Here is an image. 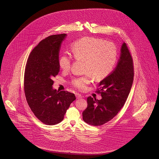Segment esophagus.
<instances>
[{
  "label": "esophagus",
  "instance_id": "obj_1",
  "mask_svg": "<svg viewBox=\"0 0 159 159\" xmlns=\"http://www.w3.org/2000/svg\"><path fill=\"white\" fill-rule=\"evenodd\" d=\"M76 98L77 99L81 98H82V96L80 94V93H76Z\"/></svg>",
  "mask_w": 159,
  "mask_h": 159
}]
</instances>
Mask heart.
<instances>
[{
  "label": "heart",
  "instance_id": "b5f03b06",
  "mask_svg": "<svg viewBox=\"0 0 159 159\" xmlns=\"http://www.w3.org/2000/svg\"><path fill=\"white\" fill-rule=\"evenodd\" d=\"M71 51L76 60L84 61V72L86 75L72 80V84L83 90L91 83V75L96 80H101L113 70L117 61V50L113 43L106 40L84 37L76 42L71 46ZM60 68L67 71L71 67V58L66 54L58 60Z\"/></svg>",
  "mask_w": 159,
  "mask_h": 159
}]
</instances>
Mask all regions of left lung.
<instances>
[{
	"instance_id": "1",
	"label": "left lung",
	"mask_w": 159,
	"mask_h": 159,
	"mask_svg": "<svg viewBox=\"0 0 159 159\" xmlns=\"http://www.w3.org/2000/svg\"><path fill=\"white\" fill-rule=\"evenodd\" d=\"M133 61L128 47L123 43L117 66L99 83L102 99L89 97L88 107L82 113L86 123L99 126L111 120L124 106L134 80Z\"/></svg>"
}]
</instances>
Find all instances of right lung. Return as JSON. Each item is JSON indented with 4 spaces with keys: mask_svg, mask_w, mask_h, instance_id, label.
<instances>
[{
    "mask_svg": "<svg viewBox=\"0 0 159 159\" xmlns=\"http://www.w3.org/2000/svg\"><path fill=\"white\" fill-rule=\"evenodd\" d=\"M67 34L52 35L42 40L31 52L24 73V92L27 103L39 120L45 125L60 123L74 93L57 91L52 78L60 71L59 53Z\"/></svg>",
    "mask_w": 159,
    "mask_h": 159,
    "instance_id": "obj_1",
    "label": "right lung"
}]
</instances>
